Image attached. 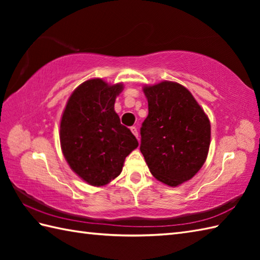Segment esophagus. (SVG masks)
<instances>
[{
	"instance_id": "1",
	"label": "esophagus",
	"mask_w": 260,
	"mask_h": 260,
	"mask_svg": "<svg viewBox=\"0 0 260 260\" xmlns=\"http://www.w3.org/2000/svg\"><path fill=\"white\" fill-rule=\"evenodd\" d=\"M131 131H132V133H133L135 136H136V139L139 140V132H137V128L135 126H132L131 127Z\"/></svg>"
}]
</instances>
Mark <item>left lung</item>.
Segmentation results:
<instances>
[{"label":"left lung","mask_w":260,"mask_h":260,"mask_svg":"<svg viewBox=\"0 0 260 260\" xmlns=\"http://www.w3.org/2000/svg\"><path fill=\"white\" fill-rule=\"evenodd\" d=\"M148 115L141 127L140 150L154 178L170 186L192 179L209 152L211 127L192 93L162 81L144 87Z\"/></svg>","instance_id":"1"}]
</instances>
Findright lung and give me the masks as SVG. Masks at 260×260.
<instances>
[{
    "mask_svg": "<svg viewBox=\"0 0 260 260\" xmlns=\"http://www.w3.org/2000/svg\"><path fill=\"white\" fill-rule=\"evenodd\" d=\"M123 85L90 79L71 93L60 121V144L71 170L93 186L120 174L126 156L139 146L115 113Z\"/></svg>",
    "mask_w": 260,
    "mask_h": 260,
    "instance_id": "add662e5",
    "label": "right lung"
}]
</instances>
